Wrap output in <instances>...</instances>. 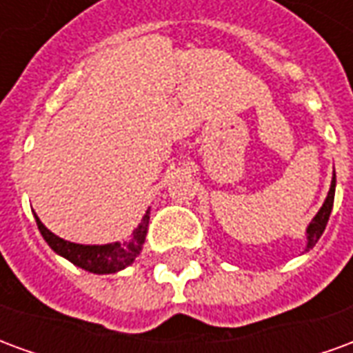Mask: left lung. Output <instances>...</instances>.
Here are the masks:
<instances>
[{"mask_svg":"<svg viewBox=\"0 0 353 353\" xmlns=\"http://www.w3.org/2000/svg\"><path fill=\"white\" fill-rule=\"evenodd\" d=\"M334 185H336V176L333 174V181H331V189H329V194H327L325 202H323V206L319 208V212L316 214V217L312 219V223L308 225V229H306V240H308V242H306V252L316 245L319 236H321V234H323V230H325L327 221H329V215H331V210H333Z\"/></svg>","mask_w":353,"mask_h":353,"instance_id":"left-lung-1","label":"left lung"}]
</instances>
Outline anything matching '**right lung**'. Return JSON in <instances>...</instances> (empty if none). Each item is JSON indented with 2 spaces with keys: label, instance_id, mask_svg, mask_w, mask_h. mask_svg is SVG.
Returning <instances> with one entry per match:
<instances>
[{
  "label": "right lung",
  "instance_id": "right-lung-1",
  "mask_svg": "<svg viewBox=\"0 0 353 353\" xmlns=\"http://www.w3.org/2000/svg\"><path fill=\"white\" fill-rule=\"evenodd\" d=\"M35 221L37 227L41 230L45 242L68 261H72L73 265L85 268L88 272L94 274H113L123 270L128 265L134 263V259L138 257L143 242H145L147 227H149V212L143 215V219L138 225V229L134 230V234L130 240H124V242H115V244H105V245H83V244H73L68 240L58 238L57 234H52L41 221L39 217L35 215Z\"/></svg>",
  "mask_w": 353,
  "mask_h": 353
}]
</instances>
